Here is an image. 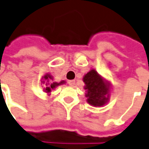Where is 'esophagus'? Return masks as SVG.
Returning <instances> with one entry per match:
<instances>
[{"label": "esophagus", "mask_w": 149, "mask_h": 149, "mask_svg": "<svg viewBox=\"0 0 149 149\" xmlns=\"http://www.w3.org/2000/svg\"><path fill=\"white\" fill-rule=\"evenodd\" d=\"M68 85H69V86H73L75 85V81H73V80L68 81Z\"/></svg>", "instance_id": "34e87169"}]
</instances>
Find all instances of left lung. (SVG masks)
<instances>
[{"label": "left lung", "mask_w": 149, "mask_h": 149, "mask_svg": "<svg viewBox=\"0 0 149 149\" xmlns=\"http://www.w3.org/2000/svg\"><path fill=\"white\" fill-rule=\"evenodd\" d=\"M83 81L86 84L85 90L87 92L86 97H88V103L94 106L104 105L105 101L109 100L105 97L106 95L109 96V87L98 72L91 70L85 75Z\"/></svg>", "instance_id": "8db88e82"}]
</instances>
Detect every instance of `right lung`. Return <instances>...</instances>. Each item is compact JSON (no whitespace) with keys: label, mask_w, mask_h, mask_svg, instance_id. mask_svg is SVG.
<instances>
[{"label":"right lung","mask_w":149,"mask_h":149,"mask_svg":"<svg viewBox=\"0 0 149 149\" xmlns=\"http://www.w3.org/2000/svg\"><path fill=\"white\" fill-rule=\"evenodd\" d=\"M44 79V81L46 83V87H45V91L47 92H49L52 89H54V88L56 87L58 85H61L64 82V81H61L60 83H57V82H52V77H51V76H49V74L45 75V77H43ZM43 81V82H44Z\"/></svg>","instance_id":"add662e5"}]
</instances>
